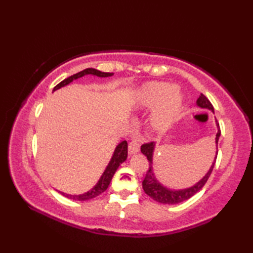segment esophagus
<instances>
[{
  "instance_id": "esophagus-1",
  "label": "esophagus",
  "mask_w": 253,
  "mask_h": 253,
  "mask_svg": "<svg viewBox=\"0 0 253 253\" xmlns=\"http://www.w3.org/2000/svg\"><path fill=\"white\" fill-rule=\"evenodd\" d=\"M139 150H140V142L136 138L132 139L129 144H128V152H129V154H133L139 152Z\"/></svg>"
}]
</instances>
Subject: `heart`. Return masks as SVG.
Segmentation results:
<instances>
[{"label":"heart","mask_w":253,"mask_h":253,"mask_svg":"<svg viewBox=\"0 0 253 253\" xmlns=\"http://www.w3.org/2000/svg\"><path fill=\"white\" fill-rule=\"evenodd\" d=\"M174 90V85L168 83H152L143 89L142 95L148 105L157 106L163 103L153 118L154 127L158 129L163 130L169 128L180 114L182 99Z\"/></svg>","instance_id":"obj_1"}]
</instances>
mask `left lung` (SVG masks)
I'll list each match as a JSON object with an SVG mask.
<instances>
[{
  "label": "left lung",
  "instance_id": "left-lung-1",
  "mask_svg": "<svg viewBox=\"0 0 253 253\" xmlns=\"http://www.w3.org/2000/svg\"><path fill=\"white\" fill-rule=\"evenodd\" d=\"M197 104L198 106L203 107V109H209L214 112L213 105L211 104V102L209 101L206 95L203 93L200 94L199 99L197 100ZM217 124V121H216ZM217 127L219 125L217 124ZM221 136V129H217L216 133V138H215V143H216V149H217V143H218V138ZM153 151H154V142H147L143 143L141 146V152L146 155L148 161H149V169L146 173V176H144V179L142 181V188L144 192L147 193L149 197H151L153 200L158 201L160 203H164V204H176V203H180L185 200H188V199L191 198L193 195L202 189V187L206 185V182L208 181L210 175H211L214 165H215L216 162V158H217V152H216V157L214 159V162L211 166V169H209L207 175L203 177V178L197 182L196 185H193L192 187L186 188V189H180V190H170L168 189V188L162 186L160 182L155 178V176L153 174V169H152V157H153Z\"/></svg>",
  "mask_w": 253,
  "mask_h": 253
}]
</instances>
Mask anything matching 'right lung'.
Returning <instances> with one entry per match:
<instances>
[{
	"mask_svg": "<svg viewBox=\"0 0 253 253\" xmlns=\"http://www.w3.org/2000/svg\"><path fill=\"white\" fill-rule=\"evenodd\" d=\"M84 75H94V76H98V77H110V76H112L113 73H103V72H100V71H98V69H94V68H85V69H84V71L75 74V75H73V76L68 77L66 79H64L63 82H61L60 84L55 85L53 91H55L57 89L64 87V85L71 84L73 80L83 77V76H84ZM127 154H128V144H127V141L125 140V141H122L116 147L114 154H113V157L110 161L109 165H107L106 169L104 170L103 175L101 176V178L98 181V184H96L92 188V189L89 190L88 192L84 193V195H77V196L76 195H67V193H64L61 191L60 192L63 196H65L66 198L73 199V200H78V201L90 200V199H93L95 197L100 196L102 192H104L107 189V187H109L113 176H114L116 169H118V166L126 161Z\"/></svg>",
	"mask_w": 253,
	"mask_h": 253,
	"instance_id": "right-lung-1",
	"label": "right lung"
}]
</instances>
